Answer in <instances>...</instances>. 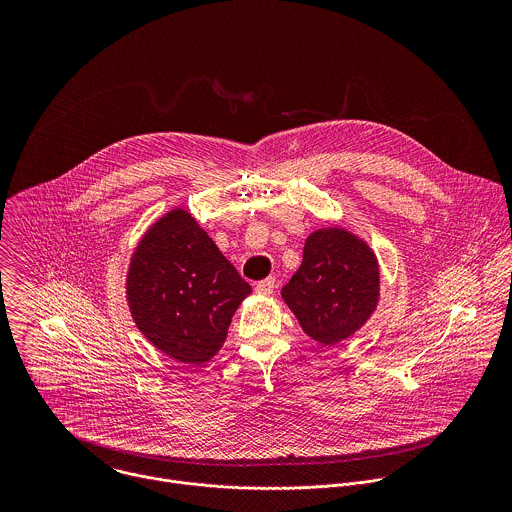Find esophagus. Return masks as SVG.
I'll use <instances>...</instances> for the list:
<instances>
[{
	"mask_svg": "<svg viewBox=\"0 0 512 512\" xmlns=\"http://www.w3.org/2000/svg\"><path fill=\"white\" fill-rule=\"evenodd\" d=\"M276 290V278H266L262 282L256 284V292L262 293V295H270Z\"/></svg>",
	"mask_w": 512,
	"mask_h": 512,
	"instance_id": "obj_1",
	"label": "esophagus"
}]
</instances>
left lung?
<instances>
[{
  "label": "left lung",
  "instance_id": "left-lung-1",
  "mask_svg": "<svg viewBox=\"0 0 512 512\" xmlns=\"http://www.w3.org/2000/svg\"><path fill=\"white\" fill-rule=\"evenodd\" d=\"M282 297L301 329L321 345L353 337L380 301V266L361 236L333 224L313 230Z\"/></svg>",
  "mask_w": 512,
  "mask_h": 512
}]
</instances>
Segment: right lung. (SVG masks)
<instances>
[{
    "label": "right lung",
    "mask_w": 512,
    "mask_h": 512,
    "mask_svg": "<svg viewBox=\"0 0 512 512\" xmlns=\"http://www.w3.org/2000/svg\"><path fill=\"white\" fill-rule=\"evenodd\" d=\"M252 288L183 207L155 220L140 238L126 274L136 327L163 355L183 365L211 361L232 315Z\"/></svg>",
    "instance_id": "add662e5"
}]
</instances>
